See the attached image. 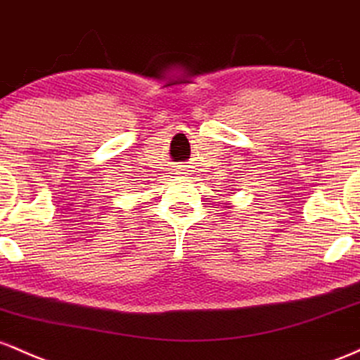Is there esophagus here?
I'll return each instance as SVG.
<instances>
[{
  "mask_svg": "<svg viewBox=\"0 0 360 360\" xmlns=\"http://www.w3.org/2000/svg\"><path fill=\"white\" fill-rule=\"evenodd\" d=\"M175 172H176V175H184V173H185V169L181 168V167H179V168L175 169Z\"/></svg>",
  "mask_w": 360,
  "mask_h": 360,
  "instance_id": "obj_1",
  "label": "esophagus"
}]
</instances>
